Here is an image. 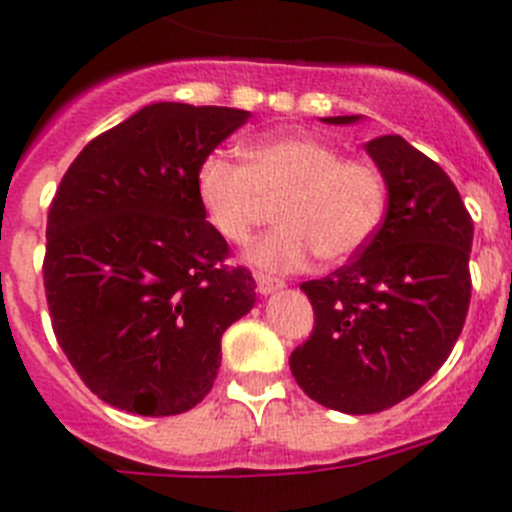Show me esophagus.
I'll return each instance as SVG.
<instances>
[{
  "instance_id": "esophagus-1",
  "label": "esophagus",
  "mask_w": 512,
  "mask_h": 512,
  "mask_svg": "<svg viewBox=\"0 0 512 512\" xmlns=\"http://www.w3.org/2000/svg\"><path fill=\"white\" fill-rule=\"evenodd\" d=\"M256 289H259V294H264L266 297V294H274V292H279V289H284V281L256 271Z\"/></svg>"
}]
</instances>
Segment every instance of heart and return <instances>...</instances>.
<instances>
[{
  "instance_id": "heart-1",
  "label": "heart",
  "mask_w": 512,
  "mask_h": 512,
  "mask_svg": "<svg viewBox=\"0 0 512 512\" xmlns=\"http://www.w3.org/2000/svg\"><path fill=\"white\" fill-rule=\"evenodd\" d=\"M198 195L210 225L231 243H246L276 205L279 228L246 253L266 271H299L314 253L327 264L353 259L378 233L388 205L378 167L299 134L248 144L243 164L208 157Z\"/></svg>"
}]
</instances>
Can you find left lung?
<instances>
[{"mask_svg": "<svg viewBox=\"0 0 512 512\" xmlns=\"http://www.w3.org/2000/svg\"><path fill=\"white\" fill-rule=\"evenodd\" d=\"M365 152L386 180V218L348 266L304 281L314 330L289 358L312 401L355 416L391 409L442 368L472 292V218L447 172L398 134Z\"/></svg>", "mask_w": 512, "mask_h": 512, "instance_id": "1", "label": "left lung"}]
</instances>
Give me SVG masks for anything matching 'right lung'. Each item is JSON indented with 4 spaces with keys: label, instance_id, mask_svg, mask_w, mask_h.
<instances>
[{
    "label": "right lung",
    "instance_id": "obj_1",
    "mask_svg": "<svg viewBox=\"0 0 512 512\" xmlns=\"http://www.w3.org/2000/svg\"><path fill=\"white\" fill-rule=\"evenodd\" d=\"M248 111L162 101L88 142L48 213L45 294L60 348L101 401L139 416L198 406L220 337L256 302L225 264L198 170Z\"/></svg>",
    "mask_w": 512,
    "mask_h": 512
}]
</instances>
